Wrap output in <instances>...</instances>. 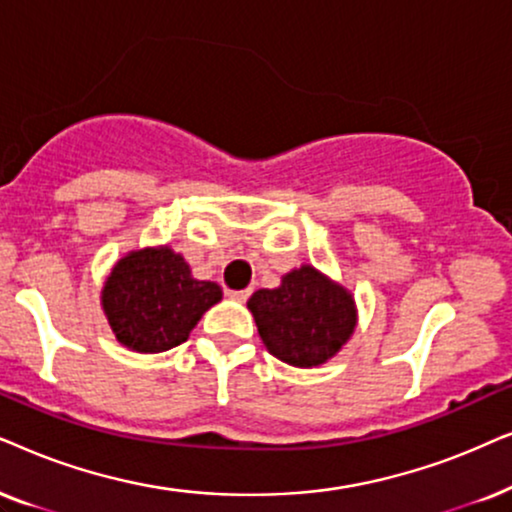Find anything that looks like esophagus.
<instances>
[{
	"instance_id": "34e87169",
	"label": "esophagus",
	"mask_w": 512,
	"mask_h": 512,
	"mask_svg": "<svg viewBox=\"0 0 512 512\" xmlns=\"http://www.w3.org/2000/svg\"><path fill=\"white\" fill-rule=\"evenodd\" d=\"M227 295H229L231 299H236V302H245V299H248V297L252 295V288H245V290H229Z\"/></svg>"
}]
</instances>
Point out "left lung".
I'll return each instance as SVG.
<instances>
[{
	"instance_id": "8db88e82",
	"label": "left lung",
	"mask_w": 512,
	"mask_h": 512,
	"mask_svg": "<svg viewBox=\"0 0 512 512\" xmlns=\"http://www.w3.org/2000/svg\"><path fill=\"white\" fill-rule=\"evenodd\" d=\"M248 309L271 356L295 367H318L337 356L358 320L351 292L311 264L292 269L274 290H257Z\"/></svg>"
}]
</instances>
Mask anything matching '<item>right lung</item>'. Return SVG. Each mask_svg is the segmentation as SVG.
I'll return each instance as SVG.
<instances>
[{
    "mask_svg": "<svg viewBox=\"0 0 512 512\" xmlns=\"http://www.w3.org/2000/svg\"><path fill=\"white\" fill-rule=\"evenodd\" d=\"M222 299L213 281H196L168 245L128 252L102 288V311L126 349L161 353L187 342L203 313Z\"/></svg>",
    "mask_w": 512,
    "mask_h": 512,
    "instance_id": "add662e5",
    "label": "right lung"
}]
</instances>
